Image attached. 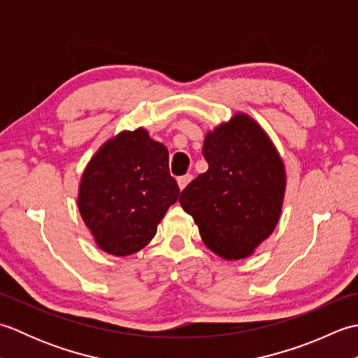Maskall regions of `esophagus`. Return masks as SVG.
I'll use <instances>...</instances> for the list:
<instances>
[{
    "label": "esophagus",
    "mask_w": 358,
    "mask_h": 358,
    "mask_svg": "<svg viewBox=\"0 0 358 358\" xmlns=\"http://www.w3.org/2000/svg\"><path fill=\"white\" fill-rule=\"evenodd\" d=\"M191 180H192V175H183V177H178L177 178V183H178V187H180V191H183V189L191 183Z\"/></svg>",
    "instance_id": "esophagus-1"
}]
</instances>
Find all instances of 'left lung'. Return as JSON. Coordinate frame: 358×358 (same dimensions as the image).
<instances>
[{
  "instance_id": "1",
  "label": "left lung",
  "mask_w": 358,
  "mask_h": 358,
  "mask_svg": "<svg viewBox=\"0 0 358 358\" xmlns=\"http://www.w3.org/2000/svg\"><path fill=\"white\" fill-rule=\"evenodd\" d=\"M209 169L180 195L201 240L223 260H241L275 229L286 192V169L269 135L248 113L204 136Z\"/></svg>"
}]
</instances>
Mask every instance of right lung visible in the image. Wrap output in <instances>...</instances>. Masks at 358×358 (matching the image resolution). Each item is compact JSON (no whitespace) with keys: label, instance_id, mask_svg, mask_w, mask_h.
Wrapping results in <instances>:
<instances>
[{"label":"right lung","instance_id":"add662e5","mask_svg":"<svg viewBox=\"0 0 358 358\" xmlns=\"http://www.w3.org/2000/svg\"><path fill=\"white\" fill-rule=\"evenodd\" d=\"M180 189L169 173V152L144 127L112 136L81 175L78 209L96 246L115 257L138 252Z\"/></svg>","mask_w":358,"mask_h":358}]
</instances>
